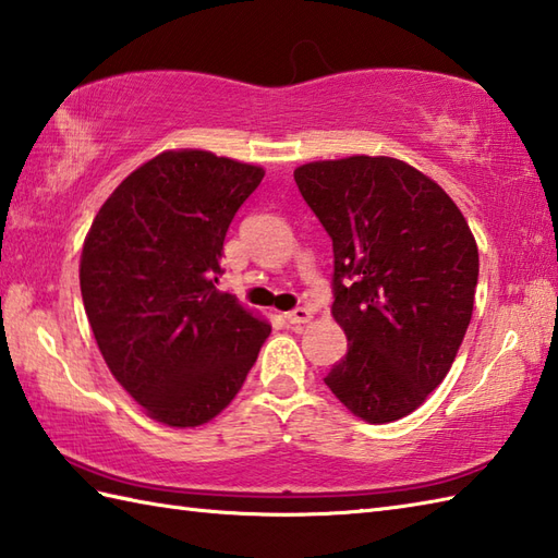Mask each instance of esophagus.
Masks as SVG:
<instances>
[{
	"label": "esophagus",
	"mask_w": 558,
	"mask_h": 558,
	"mask_svg": "<svg viewBox=\"0 0 558 558\" xmlns=\"http://www.w3.org/2000/svg\"><path fill=\"white\" fill-rule=\"evenodd\" d=\"M286 318H288V324H292V326H302V324H310L312 322V312L304 310V306H298V310L288 312Z\"/></svg>",
	"instance_id": "esophagus-1"
}]
</instances>
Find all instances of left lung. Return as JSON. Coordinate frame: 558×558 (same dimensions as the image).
Returning a JSON list of instances; mask_svg holds the SVG:
<instances>
[{
  "instance_id": "8db88e82",
  "label": "left lung",
  "mask_w": 558,
  "mask_h": 558,
  "mask_svg": "<svg viewBox=\"0 0 558 558\" xmlns=\"http://www.w3.org/2000/svg\"><path fill=\"white\" fill-rule=\"evenodd\" d=\"M333 240V314L348 354L324 378L352 414L386 424L444 381L472 318L477 242L441 186L386 156L294 170Z\"/></svg>"
}]
</instances>
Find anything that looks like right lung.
I'll return each mask as SVG.
<instances>
[{"label":"right lung","instance_id":"1","mask_svg":"<svg viewBox=\"0 0 558 558\" xmlns=\"http://www.w3.org/2000/svg\"><path fill=\"white\" fill-rule=\"evenodd\" d=\"M256 165L165 150L114 189L81 254V294L112 376L148 417L210 422L240 393L270 326L216 288Z\"/></svg>","mask_w":558,"mask_h":558}]
</instances>
